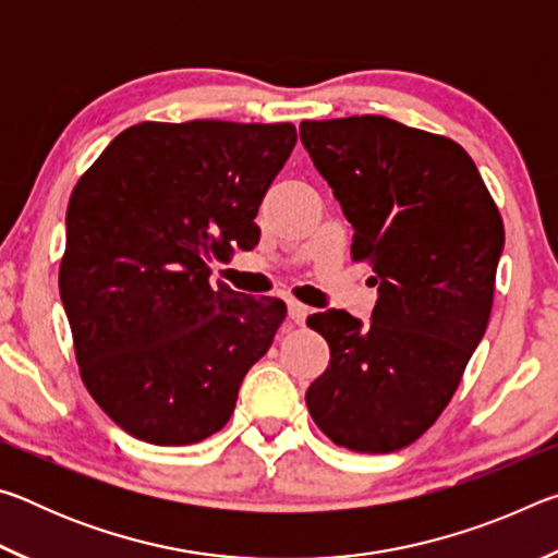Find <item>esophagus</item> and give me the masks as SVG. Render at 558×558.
Wrapping results in <instances>:
<instances>
[{"label": "esophagus", "instance_id": "esophagus-1", "mask_svg": "<svg viewBox=\"0 0 558 558\" xmlns=\"http://www.w3.org/2000/svg\"><path fill=\"white\" fill-rule=\"evenodd\" d=\"M310 315V310L305 305H300L298 300H288V317L292 319L295 325H305V319Z\"/></svg>", "mask_w": 558, "mask_h": 558}]
</instances>
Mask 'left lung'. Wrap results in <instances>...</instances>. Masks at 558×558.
I'll return each mask as SVG.
<instances>
[{"instance_id":"8db88e82","label":"left lung","mask_w":558,"mask_h":558,"mask_svg":"<svg viewBox=\"0 0 558 558\" xmlns=\"http://www.w3.org/2000/svg\"><path fill=\"white\" fill-rule=\"evenodd\" d=\"M300 140L369 263V327L344 310L307 319L329 344L307 409L337 446L393 452L446 409L493 310L505 226L458 143L381 116L300 122Z\"/></svg>"}]
</instances>
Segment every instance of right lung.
I'll return each mask as SVG.
<instances>
[{
	"label": "right lung",
	"instance_id": "right-lung-1",
	"mask_svg": "<svg viewBox=\"0 0 558 558\" xmlns=\"http://www.w3.org/2000/svg\"><path fill=\"white\" fill-rule=\"evenodd\" d=\"M295 143L290 122H140L75 184L59 290L81 379L130 436L192 446L229 423L286 302L214 288L209 266L256 243Z\"/></svg>",
	"mask_w": 558,
	"mask_h": 558
}]
</instances>
